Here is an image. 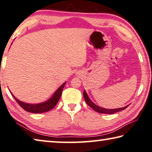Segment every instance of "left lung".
Returning a JSON list of instances; mask_svg holds the SVG:
<instances>
[{
	"instance_id": "1",
	"label": "left lung",
	"mask_w": 152,
	"mask_h": 152,
	"mask_svg": "<svg viewBox=\"0 0 152 152\" xmlns=\"http://www.w3.org/2000/svg\"><path fill=\"white\" fill-rule=\"evenodd\" d=\"M83 96H84V99L86 100V103H87L89 107H91L93 110H95V111H97L98 113H107V114H113L115 113L116 112H118V111H120L121 110H124L125 109H126L129 105H127L126 107H122V108H119V109H114V110H107V109H104L102 108L101 107H99L95 104V103H93L88 97V95H87L86 91H83Z\"/></svg>"
}]
</instances>
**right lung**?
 <instances>
[{"instance_id": "add662e5", "label": "right lung", "mask_w": 152, "mask_h": 152, "mask_svg": "<svg viewBox=\"0 0 152 152\" xmlns=\"http://www.w3.org/2000/svg\"><path fill=\"white\" fill-rule=\"evenodd\" d=\"M65 83H64L62 86H61L59 88H58L56 92L53 95V97L47 101V102L45 103H40V104H28V103H23L22 102H20L18 100L17 98L14 97V95L12 94V95L14 97V99L16 100V102L18 103L23 110L28 111L30 113H45L47 111H49L53 108L55 107V106L57 104V103L59 100L61 94H62V91L64 86H65Z\"/></svg>"}]
</instances>
